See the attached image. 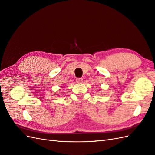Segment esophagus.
<instances>
[{
	"label": "esophagus",
	"mask_w": 155,
	"mask_h": 155,
	"mask_svg": "<svg viewBox=\"0 0 155 155\" xmlns=\"http://www.w3.org/2000/svg\"><path fill=\"white\" fill-rule=\"evenodd\" d=\"M76 82L78 83H81L83 82V79L82 78H77L76 79Z\"/></svg>",
	"instance_id": "1"
}]
</instances>
